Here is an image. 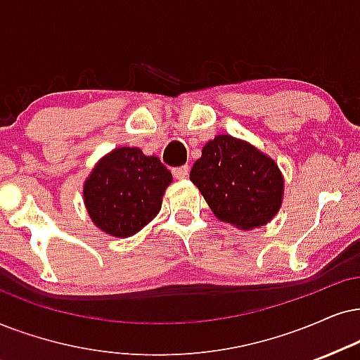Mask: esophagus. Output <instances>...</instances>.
<instances>
[{
    "mask_svg": "<svg viewBox=\"0 0 360 360\" xmlns=\"http://www.w3.org/2000/svg\"><path fill=\"white\" fill-rule=\"evenodd\" d=\"M188 174H189V166H179L172 169V176H174L176 179H184V177H188Z\"/></svg>",
    "mask_w": 360,
    "mask_h": 360,
    "instance_id": "1",
    "label": "esophagus"
}]
</instances>
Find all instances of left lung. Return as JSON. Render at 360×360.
I'll return each mask as SVG.
<instances>
[{
	"instance_id": "obj_1",
	"label": "left lung",
	"mask_w": 360,
	"mask_h": 360,
	"mask_svg": "<svg viewBox=\"0 0 360 360\" xmlns=\"http://www.w3.org/2000/svg\"><path fill=\"white\" fill-rule=\"evenodd\" d=\"M189 179L214 216L240 231L271 222L284 199V176L274 159L231 134L207 141Z\"/></svg>"
}]
</instances>
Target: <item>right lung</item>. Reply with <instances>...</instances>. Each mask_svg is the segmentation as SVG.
Segmentation results:
<instances>
[{"label": "right lung", "mask_w": 360, "mask_h": 360, "mask_svg": "<svg viewBox=\"0 0 360 360\" xmlns=\"http://www.w3.org/2000/svg\"><path fill=\"white\" fill-rule=\"evenodd\" d=\"M172 174L139 148H116L91 169L83 199L93 224L115 238H131L161 211Z\"/></svg>", "instance_id": "right-lung-1"}]
</instances>
